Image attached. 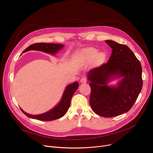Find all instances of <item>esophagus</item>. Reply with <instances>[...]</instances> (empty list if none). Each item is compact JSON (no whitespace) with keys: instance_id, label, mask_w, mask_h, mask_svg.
I'll use <instances>...</instances> for the list:
<instances>
[{"instance_id":"1","label":"esophagus","mask_w":153,"mask_h":153,"mask_svg":"<svg viewBox=\"0 0 153 153\" xmlns=\"http://www.w3.org/2000/svg\"><path fill=\"white\" fill-rule=\"evenodd\" d=\"M86 77H82L81 79H80V82L81 83H86Z\"/></svg>"}]
</instances>
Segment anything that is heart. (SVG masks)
<instances>
[{"label":"heart","instance_id":"obj_1","mask_svg":"<svg viewBox=\"0 0 153 153\" xmlns=\"http://www.w3.org/2000/svg\"><path fill=\"white\" fill-rule=\"evenodd\" d=\"M82 54L86 58L90 60H93L96 57V59L99 62H102L104 58V55L103 53H100L97 54V50L92 48L83 49L82 51Z\"/></svg>","mask_w":153,"mask_h":153}]
</instances>
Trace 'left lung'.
<instances>
[{
    "label": "left lung",
    "mask_w": 153,
    "mask_h": 153,
    "mask_svg": "<svg viewBox=\"0 0 153 153\" xmlns=\"http://www.w3.org/2000/svg\"><path fill=\"white\" fill-rule=\"evenodd\" d=\"M105 42L112 50L107 63L88 73L90 81V104L93 111L104 117L128 112L141 91L142 66L133 52L125 45L111 40ZM114 77H122L117 86L107 83Z\"/></svg>",
    "instance_id": "left-lung-1"
}]
</instances>
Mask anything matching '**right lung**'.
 <instances>
[{
  "label": "right lung",
  "mask_w": 153,
  "mask_h": 153,
  "mask_svg": "<svg viewBox=\"0 0 153 153\" xmlns=\"http://www.w3.org/2000/svg\"><path fill=\"white\" fill-rule=\"evenodd\" d=\"M63 45L55 44V43H37L29 46L27 48L23 53H25L30 50H37L45 52L48 54H55L57 52L60 50ZM79 87V83L77 82H74L68 85L65 88L62 95V99L55 107L51 110L39 115H31L27 113L20 108L21 111L23 112L27 117L42 121H51L63 117L67 113L68 108L70 106L71 100L73 95L77 90Z\"/></svg>",
  "instance_id": "1"
}]
</instances>
